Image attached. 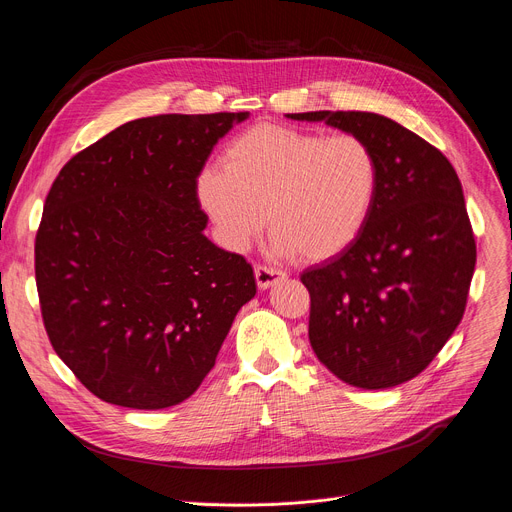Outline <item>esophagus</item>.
<instances>
[{
  "instance_id": "obj_1",
  "label": "esophagus",
  "mask_w": 512,
  "mask_h": 512,
  "mask_svg": "<svg viewBox=\"0 0 512 512\" xmlns=\"http://www.w3.org/2000/svg\"><path fill=\"white\" fill-rule=\"evenodd\" d=\"M254 277H256V283L260 289H268L277 285L279 281H283L287 277V273H283V270L279 268H273V266H262V264H256L254 266Z\"/></svg>"
}]
</instances>
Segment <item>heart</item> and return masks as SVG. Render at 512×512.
<instances>
[{
  "label": "heart",
  "mask_w": 512,
  "mask_h": 512,
  "mask_svg": "<svg viewBox=\"0 0 512 512\" xmlns=\"http://www.w3.org/2000/svg\"><path fill=\"white\" fill-rule=\"evenodd\" d=\"M221 163L200 171L196 196L235 252L268 221L277 254L335 258L364 233L380 192L376 150L355 134L256 124L229 142Z\"/></svg>",
  "instance_id": "1"
}]
</instances>
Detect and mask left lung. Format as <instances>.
Masks as SVG:
<instances>
[{
  "instance_id": "left-lung-1",
  "label": "left lung",
  "mask_w": 512,
  "mask_h": 512,
  "mask_svg": "<svg viewBox=\"0 0 512 512\" xmlns=\"http://www.w3.org/2000/svg\"><path fill=\"white\" fill-rule=\"evenodd\" d=\"M370 142L380 163L372 219L343 254L308 268L310 345L357 388L424 372L459 326L475 268L463 188L436 146L368 111L287 113Z\"/></svg>"
}]
</instances>
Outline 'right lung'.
I'll use <instances>...</instances> for the list:
<instances>
[{
  "mask_svg": "<svg viewBox=\"0 0 512 512\" xmlns=\"http://www.w3.org/2000/svg\"><path fill=\"white\" fill-rule=\"evenodd\" d=\"M248 115L134 119L55 177L35 242L41 314L55 353L105 403L186 401L256 295L246 258L204 235L196 196L215 144Z\"/></svg>",
  "mask_w": 512,
  "mask_h": 512,
  "instance_id": "obj_1",
  "label": "right lung"
}]
</instances>
